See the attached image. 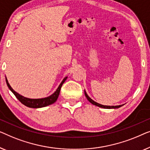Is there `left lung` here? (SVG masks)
<instances>
[{"instance_id": "8db88e82", "label": "left lung", "mask_w": 150, "mask_h": 150, "mask_svg": "<svg viewBox=\"0 0 150 150\" xmlns=\"http://www.w3.org/2000/svg\"><path fill=\"white\" fill-rule=\"evenodd\" d=\"M84 94H85V96L86 98H87L88 100L89 101L90 103H91L92 105H96L97 107H101V108H104V109H117V108H120V107L123 106L124 105H116V106H108V105H101V104H99V103L95 102V101L92 100V99L90 98V97L88 95V94L86 93V92L84 90Z\"/></svg>"}]
</instances>
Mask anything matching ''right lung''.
Instances as JSON below:
<instances>
[{"instance_id":"right-lung-1","label":"right lung","mask_w":150,"mask_h":150,"mask_svg":"<svg viewBox=\"0 0 150 150\" xmlns=\"http://www.w3.org/2000/svg\"><path fill=\"white\" fill-rule=\"evenodd\" d=\"M67 77H65L64 79H63V80L61 81V83L60 85H59L58 88H57L56 91H55L53 94H51V95L49 96L45 97V98H26V97H24L22 95H20V94H18V92H16L15 90H13V89L11 87V86L9 85V82L7 81V77L5 78H6V83H7L8 88H9V90H11L13 93L14 95L16 96V98H18L23 105H24L25 106L28 107H30V108L37 109V108H41V107L48 106V105L53 104V103L56 102L57 99L58 98L59 94H60L61 87H62V84L64 83V81L67 80Z\"/></svg>"}]
</instances>
